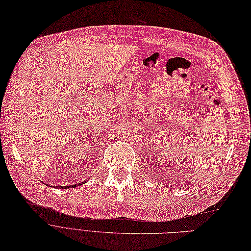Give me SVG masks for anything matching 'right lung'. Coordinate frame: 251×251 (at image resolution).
Here are the masks:
<instances>
[{"label":"right lung","mask_w":251,"mask_h":251,"mask_svg":"<svg viewBox=\"0 0 251 251\" xmlns=\"http://www.w3.org/2000/svg\"><path fill=\"white\" fill-rule=\"evenodd\" d=\"M86 182H88V178H87V181H83V182H80V183H78V184H75V185H70V186H56L55 188H60V189H67V188H75V187H77V186H80V185H82V184H85Z\"/></svg>","instance_id":"right-lung-1"}]
</instances>
